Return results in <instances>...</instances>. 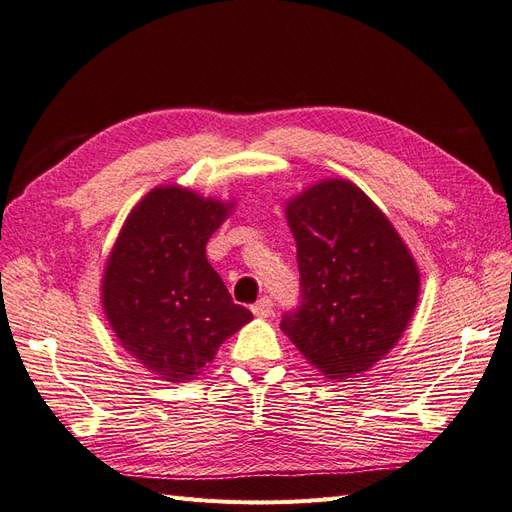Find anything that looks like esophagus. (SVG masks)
Masks as SVG:
<instances>
[{
  "label": "esophagus",
  "mask_w": 512,
  "mask_h": 512,
  "mask_svg": "<svg viewBox=\"0 0 512 512\" xmlns=\"http://www.w3.org/2000/svg\"><path fill=\"white\" fill-rule=\"evenodd\" d=\"M251 309H253V313H255L257 318H268L270 313H272V298H268V296L259 298Z\"/></svg>",
  "instance_id": "obj_1"
}]
</instances>
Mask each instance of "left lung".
<instances>
[{"label":"left lung","instance_id":"left-lung-1","mask_svg":"<svg viewBox=\"0 0 512 512\" xmlns=\"http://www.w3.org/2000/svg\"><path fill=\"white\" fill-rule=\"evenodd\" d=\"M300 305L283 333L326 378L370 370L409 324L419 270L387 216L346 179H324L285 207Z\"/></svg>","mask_w":512,"mask_h":512}]
</instances>
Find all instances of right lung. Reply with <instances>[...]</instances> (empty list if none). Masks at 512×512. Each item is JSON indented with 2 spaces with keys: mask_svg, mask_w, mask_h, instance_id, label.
Returning a JSON list of instances; mask_svg holds the SVG:
<instances>
[{
  "mask_svg": "<svg viewBox=\"0 0 512 512\" xmlns=\"http://www.w3.org/2000/svg\"><path fill=\"white\" fill-rule=\"evenodd\" d=\"M231 207L181 186L155 188L131 209L110 253L103 311L121 346L164 381H192L253 320L205 257Z\"/></svg>",
  "mask_w": 512,
  "mask_h": 512,
  "instance_id": "right-lung-1",
  "label": "right lung"
}]
</instances>
